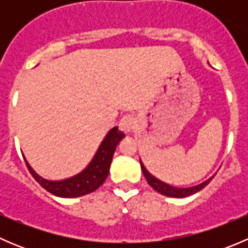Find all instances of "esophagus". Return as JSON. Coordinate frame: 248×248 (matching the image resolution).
Listing matches in <instances>:
<instances>
[{
	"mask_svg": "<svg viewBox=\"0 0 248 248\" xmlns=\"http://www.w3.org/2000/svg\"><path fill=\"white\" fill-rule=\"evenodd\" d=\"M134 124H136V117L131 114H127L120 120V124H119V128L121 129L124 133H129V132L133 129Z\"/></svg>",
	"mask_w": 248,
	"mask_h": 248,
	"instance_id": "34e87169",
	"label": "esophagus"
}]
</instances>
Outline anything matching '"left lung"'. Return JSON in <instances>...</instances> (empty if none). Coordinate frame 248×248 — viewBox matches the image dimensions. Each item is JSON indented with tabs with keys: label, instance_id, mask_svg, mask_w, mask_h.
Listing matches in <instances>:
<instances>
[{
	"label": "left lung",
	"instance_id": "left-lung-1",
	"mask_svg": "<svg viewBox=\"0 0 248 248\" xmlns=\"http://www.w3.org/2000/svg\"><path fill=\"white\" fill-rule=\"evenodd\" d=\"M140 166H141L142 174H144V176L146 177L147 184H149L155 191L158 192V193L163 194V196H167V197H171V198H185V197H188L191 196V194L197 193V192H199L201 189L204 188V187L212 180V177H210L209 180L197 185V186L187 187V188H179V187H174L168 184H164L163 181H159L158 179L152 176V175L146 170V168H145L144 164L141 163V161H140Z\"/></svg>",
	"mask_w": 248,
	"mask_h": 248
}]
</instances>
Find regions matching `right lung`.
Here are the masks:
<instances>
[{
  "mask_svg": "<svg viewBox=\"0 0 248 248\" xmlns=\"http://www.w3.org/2000/svg\"><path fill=\"white\" fill-rule=\"evenodd\" d=\"M124 137V134L119 131L117 127L110 129L102 144L99 145L91 163L76 176L62 180V181H49V180L43 179L37 172H34L26 159L25 162L34 180L47 192L61 198H77V197L85 196V194L96 191L98 187L103 185L109 174L115 149Z\"/></svg>",
  "mask_w": 248,
  "mask_h": 248,
  "instance_id": "add662e5",
  "label": "right lung"
}]
</instances>
